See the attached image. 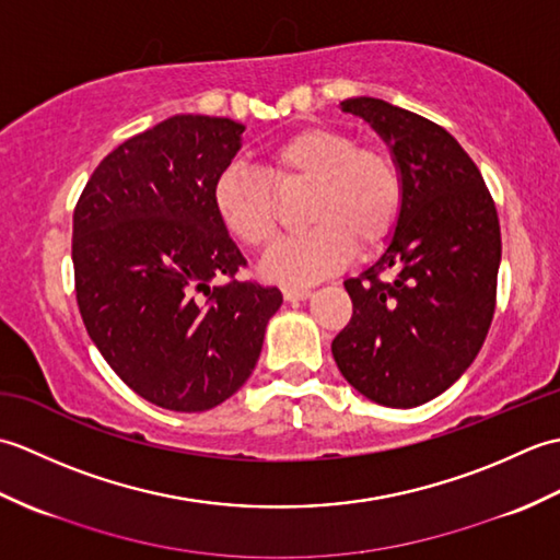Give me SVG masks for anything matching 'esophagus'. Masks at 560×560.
I'll use <instances>...</instances> for the list:
<instances>
[{
  "mask_svg": "<svg viewBox=\"0 0 560 560\" xmlns=\"http://www.w3.org/2000/svg\"><path fill=\"white\" fill-rule=\"evenodd\" d=\"M311 295H313L311 289H283V299L291 301V303L305 301V299H311Z\"/></svg>",
  "mask_w": 560,
  "mask_h": 560,
  "instance_id": "esophagus-1",
  "label": "esophagus"
}]
</instances>
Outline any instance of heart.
I'll return each mask as SVG.
<instances>
[{"label":"heart","instance_id":"b5f03b06","mask_svg":"<svg viewBox=\"0 0 560 560\" xmlns=\"http://www.w3.org/2000/svg\"><path fill=\"white\" fill-rule=\"evenodd\" d=\"M279 189L311 185L305 223L313 229L279 243L261 261L271 281L307 283L339 269L353 253H373L397 229L404 183L383 149L359 147L347 129L315 125L267 149V175L231 163L217 175L211 205L223 229L253 249L271 245L279 231Z\"/></svg>","mask_w":560,"mask_h":560}]
</instances>
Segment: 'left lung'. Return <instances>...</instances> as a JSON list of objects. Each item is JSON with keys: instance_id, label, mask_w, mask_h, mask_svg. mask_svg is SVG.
Masks as SVG:
<instances>
[{"instance_id": "1", "label": "left lung", "mask_w": 560, "mask_h": 560, "mask_svg": "<svg viewBox=\"0 0 560 560\" xmlns=\"http://www.w3.org/2000/svg\"><path fill=\"white\" fill-rule=\"evenodd\" d=\"M341 110L383 137L404 201L385 253L343 281L353 315L331 355L363 397L411 409L457 383L483 347L501 225L479 168L443 127L368 96L341 101Z\"/></svg>"}]
</instances>
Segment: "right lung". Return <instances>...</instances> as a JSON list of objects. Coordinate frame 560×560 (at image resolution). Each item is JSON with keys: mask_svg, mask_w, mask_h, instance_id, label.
<instances>
[{"mask_svg": "<svg viewBox=\"0 0 560 560\" xmlns=\"http://www.w3.org/2000/svg\"><path fill=\"white\" fill-rule=\"evenodd\" d=\"M245 125L173 115L110 151L74 209L77 303L103 359L139 397L207 411L253 375L283 299L237 281L245 257L211 205Z\"/></svg>", "mask_w": 560, "mask_h": 560, "instance_id": "obj_1", "label": "right lung"}]
</instances>
